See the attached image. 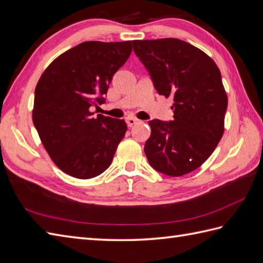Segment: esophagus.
I'll return each mask as SVG.
<instances>
[{
  "label": "esophagus",
  "instance_id": "1",
  "mask_svg": "<svg viewBox=\"0 0 263 263\" xmlns=\"http://www.w3.org/2000/svg\"><path fill=\"white\" fill-rule=\"evenodd\" d=\"M126 124H127V126H129V127H131L132 125H134V124H136V123H138V122H139V120L138 119H136V118H126Z\"/></svg>",
  "mask_w": 263,
  "mask_h": 263
}]
</instances>
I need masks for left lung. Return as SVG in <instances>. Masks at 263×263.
<instances>
[{"instance_id":"left-lung-1","label":"left lung","mask_w":263,"mask_h":263,"mask_svg":"<svg viewBox=\"0 0 263 263\" xmlns=\"http://www.w3.org/2000/svg\"><path fill=\"white\" fill-rule=\"evenodd\" d=\"M137 56L158 93L173 96L174 120L149 121L144 154L156 170L179 177L200 167L224 133L228 95L221 71L210 56L176 38L133 40Z\"/></svg>"}]
</instances>
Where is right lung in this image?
<instances>
[{"label":"right lung","mask_w":263,"mask_h":263,"mask_svg":"<svg viewBox=\"0 0 263 263\" xmlns=\"http://www.w3.org/2000/svg\"><path fill=\"white\" fill-rule=\"evenodd\" d=\"M132 51L131 41H85L60 54L34 90L32 121L49 157L79 179L109 167L126 132L124 120L90 112L104 102L108 84Z\"/></svg>","instance_id":"obj_1"}]
</instances>
